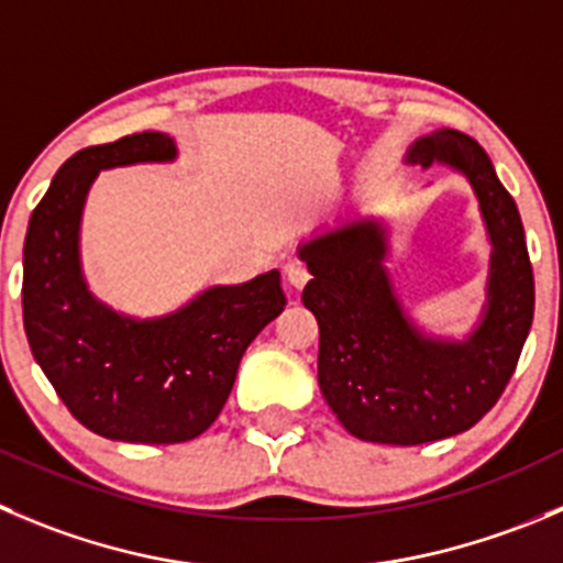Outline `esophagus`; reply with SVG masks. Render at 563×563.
Masks as SVG:
<instances>
[{
  "mask_svg": "<svg viewBox=\"0 0 563 563\" xmlns=\"http://www.w3.org/2000/svg\"><path fill=\"white\" fill-rule=\"evenodd\" d=\"M285 276H287V282H290V287H296V290H301V287L307 285V282H309V271H307V265H303V262H298V260L287 262Z\"/></svg>",
  "mask_w": 563,
  "mask_h": 563,
  "instance_id": "1",
  "label": "esophagus"
}]
</instances>
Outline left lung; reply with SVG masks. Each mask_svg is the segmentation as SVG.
<instances>
[{"mask_svg": "<svg viewBox=\"0 0 563 563\" xmlns=\"http://www.w3.org/2000/svg\"><path fill=\"white\" fill-rule=\"evenodd\" d=\"M406 163L456 170L473 187L492 243L486 303L464 340L426 334L400 303L384 260L389 229L351 218L298 249L318 318V384L347 433L382 445H426L473 428L506 389L533 323V271L517 205L470 135L437 130Z\"/></svg>", "mask_w": 563, "mask_h": 563, "instance_id": "obj_1", "label": "left lung"}]
</instances>
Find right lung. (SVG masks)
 Wrapping results in <instances>:
<instances>
[{"label": "right lung", "instance_id": "1", "mask_svg": "<svg viewBox=\"0 0 563 563\" xmlns=\"http://www.w3.org/2000/svg\"><path fill=\"white\" fill-rule=\"evenodd\" d=\"M174 137L137 132L60 165L24 240V331L63 404L93 433L176 445L221 415L254 336L282 314L278 271L216 285L163 318H130L90 292L79 256L85 198L99 170L174 163Z\"/></svg>", "mask_w": 563, "mask_h": 563}]
</instances>
